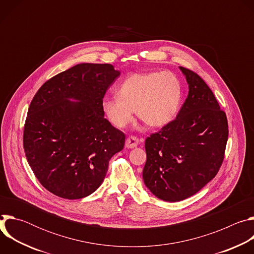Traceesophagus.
I'll list each match as a JSON object with an SVG mask.
<instances>
[{"label":"esophagus","mask_w":254,"mask_h":254,"mask_svg":"<svg viewBox=\"0 0 254 254\" xmlns=\"http://www.w3.org/2000/svg\"><path fill=\"white\" fill-rule=\"evenodd\" d=\"M138 143H139V139L134 135H130L126 140V147L127 149H133L137 146Z\"/></svg>","instance_id":"34e87169"}]
</instances>
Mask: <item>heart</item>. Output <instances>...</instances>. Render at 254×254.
<instances>
[{
  "label": "heart",
  "mask_w": 254,
  "mask_h": 254,
  "mask_svg": "<svg viewBox=\"0 0 254 254\" xmlns=\"http://www.w3.org/2000/svg\"><path fill=\"white\" fill-rule=\"evenodd\" d=\"M118 95L105 96L101 108L116 127L129 125L137 117L150 127H163L176 116L182 96V85L170 71L133 73L118 87Z\"/></svg>",
  "instance_id": "obj_1"
}]
</instances>
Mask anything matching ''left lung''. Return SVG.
I'll return each instance as SVG.
<instances>
[{
	"label": "left lung",
	"mask_w": 254,
	"mask_h": 254,
	"mask_svg": "<svg viewBox=\"0 0 254 254\" xmlns=\"http://www.w3.org/2000/svg\"><path fill=\"white\" fill-rule=\"evenodd\" d=\"M189 84L177 118L146 138L143 182L158 198L177 202L200 191L218 173L228 139L226 114L196 72L180 67Z\"/></svg>",
	"instance_id": "left-lung-1"
}]
</instances>
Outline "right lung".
I'll list each match as a JSON object with an SVG mask.
<instances>
[{
  "instance_id": "1",
  "label": "right lung",
  "mask_w": 254,
  "mask_h": 254,
  "mask_svg": "<svg viewBox=\"0 0 254 254\" xmlns=\"http://www.w3.org/2000/svg\"><path fill=\"white\" fill-rule=\"evenodd\" d=\"M120 74L112 64H77L47 80L33 97L23 146L34 175L52 194L69 200L90 195L103 182L112 157L124 149L125 133L101 108Z\"/></svg>"
}]
</instances>
